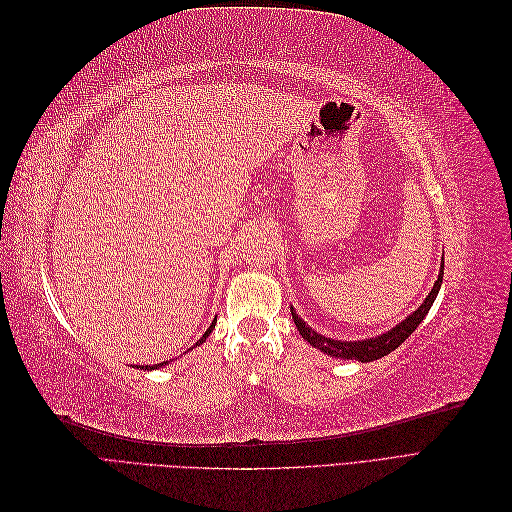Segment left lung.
Wrapping results in <instances>:
<instances>
[{
	"label": "left lung",
	"instance_id": "8db88e82",
	"mask_svg": "<svg viewBox=\"0 0 512 512\" xmlns=\"http://www.w3.org/2000/svg\"><path fill=\"white\" fill-rule=\"evenodd\" d=\"M442 275H444V260L440 265V273H438V280L433 284L431 292L427 294V299L418 305L410 316H406L399 324L391 331H384L376 337H365V339H352V342H346V339H335V337H327V335H320L318 331H314L309 324L294 312V307H290V314L294 324H297V331L299 335L305 339V342L324 352L329 356H335V359H348V361H359V363H369V361H378L382 356L391 354L395 348H399L401 344L406 342V339L414 333V329L418 324L423 322V318L429 314V309L436 301L440 286H442Z\"/></svg>",
	"mask_w": 512,
	"mask_h": 512
}]
</instances>
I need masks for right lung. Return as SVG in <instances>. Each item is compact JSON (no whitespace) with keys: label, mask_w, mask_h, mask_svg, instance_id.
Listing matches in <instances>:
<instances>
[{"label":"right lung","mask_w":512,"mask_h":512,"mask_svg":"<svg viewBox=\"0 0 512 512\" xmlns=\"http://www.w3.org/2000/svg\"><path fill=\"white\" fill-rule=\"evenodd\" d=\"M213 329H215V320L211 322V327H209V329L205 331V335L198 339V342H196V346H200V344H203V342H205V339H207V337L211 335V331H213ZM168 363H170V361H164V363H158V365H136V367H141V369H147V371H149V369H160V367H166Z\"/></svg>","instance_id":"1"}]
</instances>
